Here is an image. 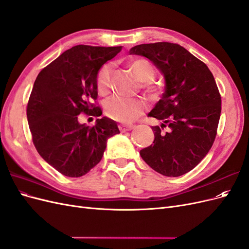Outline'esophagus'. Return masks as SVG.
<instances>
[{"label": "esophagus", "mask_w": 249, "mask_h": 249, "mask_svg": "<svg viewBox=\"0 0 249 249\" xmlns=\"http://www.w3.org/2000/svg\"><path fill=\"white\" fill-rule=\"evenodd\" d=\"M118 127H119V130L122 131V132H126V131L133 130L134 127H135V125L134 124H120Z\"/></svg>", "instance_id": "esophagus-1"}]
</instances>
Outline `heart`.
Masks as SVG:
<instances>
[{
    "label": "heart",
    "instance_id": "heart-1",
    "mask_svg": "<svg viewBox=\"0 0 249 249\" xmlns=\"http://www.w3.org/2000/svg\"><path fill=\"white\" fill-rule=\"evenodd\" d=\"M129 67L138 81L143 83V88L148 92L155 93L158 87L152 82L156 76L154 65L144 58H137L130 62ZM112 65L105 64L100 70L96 77V87L102 95L107 94L111 87ZM146 105L140 99H125V97L114 96L110 99L105 106L106 114L114 120L122 123H131L138 118L144 110Z\"/></svg>",
    "mask_w": 249,
    "mask_h": 249
}]
</instances>
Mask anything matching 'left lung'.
I'll use <instances>...</instances> for the list:
<instances>
[{
    "label": "left lung",
    "instance_id": "1",
    "mask_svg": "<svg viewBox=\"0 0 249 249\" xmlns=\"http://www.w3.org/2000/svg\"><path fill=\"white\" fill-rule=\"evenodd\" d=\"M130 54L149 59L165 79L161 100L148 113L162 124L152 126L155 140L140 156L163 176H183L206 157L216 137L221 96L215 79L205 63L177 43L139 44Z\"/></svg>",
    "mask_w": 249,
    "mask_h": 249
}]
</instances>
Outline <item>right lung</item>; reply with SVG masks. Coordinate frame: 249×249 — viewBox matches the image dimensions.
I'll return each mask as SVG.
<instances>
[{
    "mask_svg": "<svg viewBox=\"0 0 249 249\" xmlns=\"http://www.w3.org/2000/svg\"><path fill=\"white\" fill-rule=\"evenodd\" d=\"M122 47L79 44L65 51L38 73L27 106V118L37 152L65 177L79 178L99 164L108 138L119 133L116 122L96 119L81 124L78 115L99 117L96 77Z\"/></svg>",
    "mask_w": 249,
    "mask_h": 249,
    "instance_id": "add662e5",
    "label": "right lung"
}]
</instances>
